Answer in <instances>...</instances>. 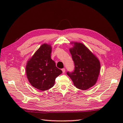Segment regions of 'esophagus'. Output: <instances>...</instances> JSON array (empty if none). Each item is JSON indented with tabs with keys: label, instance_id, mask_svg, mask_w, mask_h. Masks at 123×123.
<instances>
[{
	"label": "esophagus",
	"instance_id": "obj_1",
	"mask_svg": "<svg viewBox=\"0 0 123 123\" xmlns=\"http://www.w3.org/2000/svg\"><path fill=\"white\" fill-rule=\"evenodd\" d=\"M62 72H63V73H65V71H66L65 68H62Z\"/></svg>",
	"mask_w": 123,
	"mask_h": 123
}]
</instances>
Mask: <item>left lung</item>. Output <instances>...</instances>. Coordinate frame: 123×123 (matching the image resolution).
Here are the masks:
<instances>
[{
    "label": "left lung",
    "mask_w": 123,
    "mask_h": 123,
    "mask_svg": "<svg viewBox=\"0 0 123 123\" xmlns=\"http://www.w3.org/2000/svg\"><path fill=\"white\" fill-rule=\"evenodd\" d=\"M74 46L69 49L74 62L75 69L67 74L78 89L86 90L97 82L100 69L98 59L81 43L72 42Z\"/></svg>",
    "instance_id": "obj_1"
}]
</instances>
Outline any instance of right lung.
<instances>
[{"mask_svg": "<svg viewBox=\"0 0 123 123\" xmlns=\"http://www.w3.org/2000/svg\"><path fill=\"white\" fill-rule=\"evenodd\" d=\"M51 45L44 43L26 63V73L29 82L42 91L53 87L55 79L62 73L51 59Z\"/></svg>", "mask_w": 123, "mask_h": 123, "instance_id": "1", "label": "right lung"}]
</instances>
